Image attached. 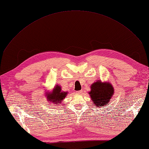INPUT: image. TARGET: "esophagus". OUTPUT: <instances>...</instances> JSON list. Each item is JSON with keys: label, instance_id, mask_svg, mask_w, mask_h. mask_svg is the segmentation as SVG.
<instances>
[{"label": "esophagus", "instance_id": "obj_1", "mask_svg": "<svg viewBox=\"0 0 149 149\" xmlns=\"http://www.w3.org/2000/svg\"><path fill=\"white\" fill-rule=\"evenodd\" d=\"M82 92H83L82 90H79V91L76 92V93H77V94H81V93H82Z\"/></svg>", "mask_w": 149, "mask_h": 149}]
</instances>
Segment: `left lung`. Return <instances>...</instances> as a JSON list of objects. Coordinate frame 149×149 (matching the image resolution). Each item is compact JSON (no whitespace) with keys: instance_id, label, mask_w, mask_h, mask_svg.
<instances>
[{"instance_id":"1","label":"left lung","mask_w":149,"mask_h":149,"mask_svg":"<svg viewBox=\"0 0 149 149\" xmlns=\"http://www.w3.org/2000/svg\"><path fill=\"white\" fill-rule=\"evenodd\" d=\"M88 93L94 106L101 107L106 106L109 102V100L114 93V88L110 83L98 81L92 85L91 91Z\"/></svg>"}]
</instances>
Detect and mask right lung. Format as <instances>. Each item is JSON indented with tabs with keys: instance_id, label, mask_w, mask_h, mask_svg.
<instances>
[{
	"instance_id": "add662e5",
	"label": "right lung",
	"mask_w": 149,
	"mask_h": 149,
	"mask_svg": "<svg viewBox=\"0 0 149 149\" xmlns=\"http://www.w3.org/2000/svg\"><path fill=\"white\" fill-rule=\"evenodd\" d=\"M67 93L68 92H61V86L57 85L56 88L54 89L52 93L47 95V99L54 104L61 103V101L63 100L67 95Z\"/></svg>"
}]
</instances>
